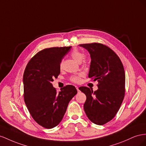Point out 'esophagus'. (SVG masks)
Returning <instances> with one entry per match:
<instances>
[{
	"instance_id": "34e87169",
	"label": "esophagus",
	"mask_w": 146,
	"mask_h": 146,
	"mask_svg": "<svg viewBox=\"0 0 146 146\" xmlns=\"http://www.w3.org/2000/svg\"><path fill=\"white\" fill-rule=\"evenodd\" d=\"M76 89H77V90H78V92L79 91V90H79V87H78V86H76Z\"/></svg>"
}]
</instances>
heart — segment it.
<instances>
[{"mask_svg":"<svg viewBox=\"0 0 146 146\" xmlns=\"http://www.w3.org/2000/svg\"><path fill=\"white\" fill-rule=\"evenodd\" d=\"M71 56L73 57V59L76 61L78 63H80L82 60L83 58H84V55L81 53L80 51H79L77 49H73L72 53H71ZM72 81L75 83H79L81 81V79L80 76H73L72 78Z\"/></svg>","mask_w":146,"mask_h":146,"instance_id":"obj_1","label":"heart"}]
</instances>
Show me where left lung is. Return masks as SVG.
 Segmentation results:
<instances>
[{"instance_id": "obj_1", "label": "left lung", "mask_w": 146, "mask_h": 146, "mask_svg": "<svg viewBox=\"0 0 146 146\" xmlns=\"http://www.w3.org/2000/svg\"><path fill=\"white\" fill-rule=\"evenodd\" d=\"M80 46L90 54L89 78L98 82V89L95 92L84 86L79 88L86 95L84 110L92 122L102 125L114 118L123 102L125 84L123 66L118 56L106 45L94 43Z\"/></svg>"}]
</instances>
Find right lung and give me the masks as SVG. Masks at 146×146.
Listing matches in <instances>:
<instances>
[{
    "label": "right lung",
    "instance_id": "add662e5",
    "mask_svg": "<svg viewBox=\"0 0 146 146\" xmlns=\"http://www.w3.org/2000/svg\"><path fill=\"white\" fill-rule=\"evenodd\" d=\"M70 48L44 49L32 58L24 71L25 103L35 121L46 128H52L61 122L70 101L77 94L72 85L57 92L51 83L60 74L62 59Z\"/></svg>",
    "mask_w": 146,
    "mask_h": 146
}]
</instances>
